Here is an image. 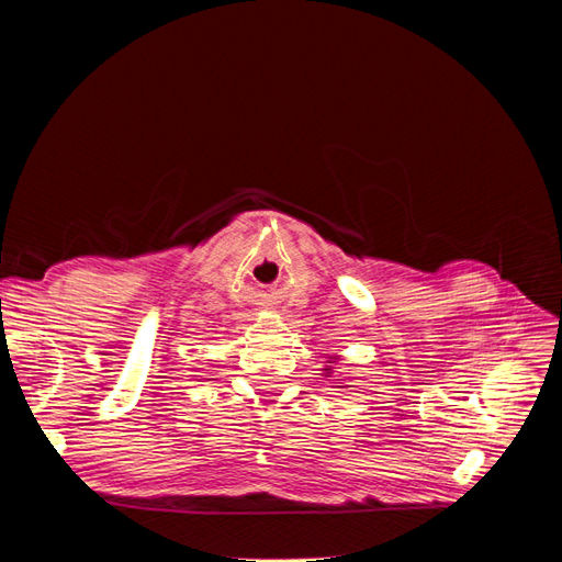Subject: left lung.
Segmentation results:
<instances>
[{
    "label": "left lung",
    "instance_id": "left-lung-1",
    "mask_svg": "<svg viewBox=\"0 0 562 562\" xmlns=\"http://www.w3.org/2000/svg\"><path fill=\"white\" fill-rule=\"evenodd\" d=\"M326 370H330V368H326ZM326 378H330V375H326Z\"/></svg>",
    "mask_w": 562,
    "mask_h": 562
}]
</instances>
